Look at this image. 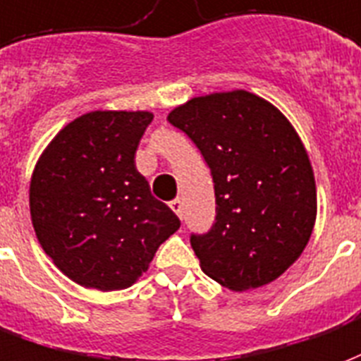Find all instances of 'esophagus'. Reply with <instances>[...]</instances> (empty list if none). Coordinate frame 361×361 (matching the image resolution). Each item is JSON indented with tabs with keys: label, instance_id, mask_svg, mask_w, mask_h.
<instances>
[{
	"label": "esophagus",
	"instance_id": "esophagus-1",
	"mask_svg": "<svg viewBox=\"0 0 361 361\" xmlns=\"http://www.w3.org/2000/svg\"><path fill=\"white\" fill-rule=\"evenodd\" d=\"M169 207L173 209V212L177 213L178 217H183V200H180V198L173 200V202L169 204Z\"/></svg>",
	"mask_w": 361,
	"mask_h": 361
}]
</instances>
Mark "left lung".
<instances>
[{
    "instance_id": "8db88e82",
    "label": "left lung",
    "mask_w": 361,
    "mask_h": 361,
    "mask_svg": "<svg viewBox=\"0 0 361 361\" xmlns=\"http://www.w3.org/2000/svg\"><path fill=\"white\" fill-rule=\"evenodd\" d=\"M212 171L215 223L190 244L207 277L242 292L273 283L307 246L317 190L296 128L246 90L188 99L167 115Z\"/></svg>"
}]
</instances>
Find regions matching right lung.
Returning a JSON list of instances; mask_svg holds the SVG:
<instances>
[{"label": "right lung", "mask_w": 361, "mask_h": 361, "mask_svg": "<svg viewBox=\"0 0 361 361\" xmlns=\"http://www.w3.org/2000/svg\"><path fill=\"white\" fill-rule=\"evenodd\" d=\"M152 111L84 113L55 134L34 165L30 217L63 275L102 292L133 286L180 221L134 165Z\"/></svg>", "instance_id": "obj_1"}]
</instances>
